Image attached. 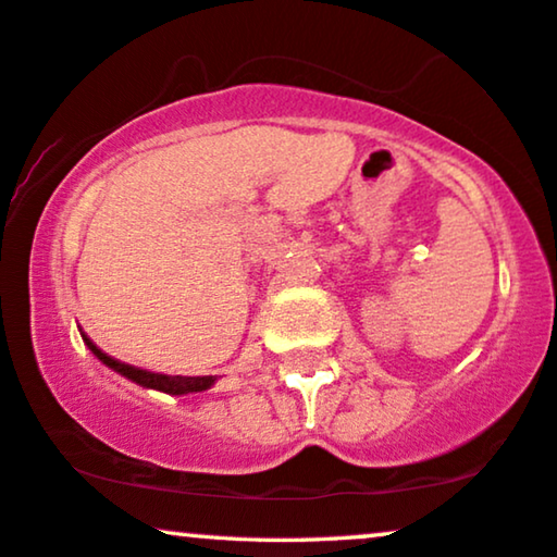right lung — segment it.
I'll list each match as a JSON object with an SVG mask.
<instances>
[{
  "instance_id": "right-lung-1",
  "label": "right lung",
  "mask_w": 557,
  "mask_h": 557,
  "mask_svg": "<svg viewBox=\"0 0 557 557\" xmlns=\"http://www.w3.org/2000/svg\"><path fill=\"white\" fill-rule=\"evenodd\" d=\"M83 342H86L90 352H94L98 360L103 364H109L121 375H126L128 380H134V383H139L144 387H154V391H162V393H170V395H185V393H200V391H208V387L215 383V377L212 375H205V377H182V375H159V372H149V370H141V368H134V364H126L116 360V357L106 355L101 347H96V342L88 337V334H83Z\"/></svg>"
}]
</instances>
